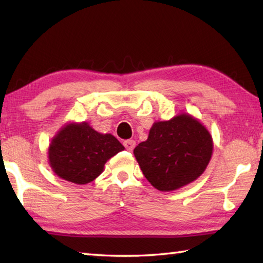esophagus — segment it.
<instances>
[{
    "mask_svg": "<svg viewBox=\"0 0 263 263\" xmlns=\"http://www.w3.org/2000/svg\"><path fill=\"white\" fill-rule=\"evenodd\" d=\"M124 146H125V148L127 149V151H133V148H135V146H136V141L135 140H125L124 141Z\"/></svg>",
    "mask_w": 263,
    "mask_h": 263,
    "instance_id": "34e87169",
    "label": "esophagus"
}]
</instances>
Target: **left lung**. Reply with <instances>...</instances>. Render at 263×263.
Listing matches in <instances>:
<instances>
[{
    "instance_id": "obj_1",
    "label": "left lung",
    "mask_w": 263,
    "mask_h": 263,
    "mask_svg": "<svg viewBox=\"0 0 263 263\" xmlns=\"http://www.w3.org/2000/svg\"><path fill=\"white\" fill-rule=\"evenodd\" d=\"M212 137L203 124L181 114L151 127L133 151L142 174L154 188L173 191L198 179L210 162Z\"/></svg>"
}]
</instances>
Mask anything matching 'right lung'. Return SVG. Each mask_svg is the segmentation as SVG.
I'll return each instance as SVG.
<instances>
[{
	"mask_svg": "<svg viewBox=\"0 0 263 263\" xmlns=\"http://www.w3.org/2000/svg\"><path fill=\"white\" fill-rule=\"evenodd\" d=\"M123 149L112 135H102L86 122L69 123L52 139L48 162L61 179L87 184L100 176L105 162Z\"/></svg>",
	"mask_w": 263,
	"mask_h": 263,
	"instance_id": "add662e5",
	"label": "right lung"
}]
</instances>
